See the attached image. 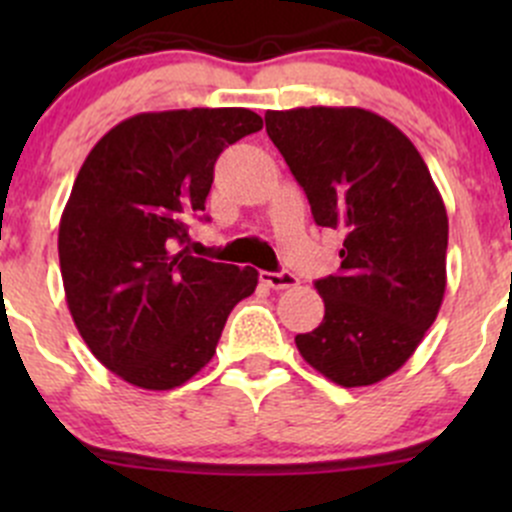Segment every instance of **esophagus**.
<instances>
[{"instance_id": "obj_1", "label": "esophagus", "mask_w": 512, "mask_h": 512, "mask_svg": "<svg viewBox=\"0 0 512 512\" xmlns=\"http://www.w3.org/2000/svg\"><path fill=\"white\" fill-rule=\"evenodd\" d=\"M260 280L265 282L267 287H272V289H289V287H297V277L292 275V272H267V270H262L260 272Z\"/></svg>"}]
</instances>
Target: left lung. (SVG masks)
I'll return each instance as SVG.
<instances>
[{"label":"left lung","mask_w":512,"mask_h":512,"mask_svg":"<svg viewBox=\"0 0 512 512\" xmlns=\"http://www.w3.org/2000/svg\"><path fill=\"white\" fill-rule=\"evenodd\" d=\"M267 136L307 193L314 223L344 235L342 270L299 354L339 386H371L409 361L446 292L448 215L414 143L366 108L265 113Z\"/></svg>","instance_id":"left-lung-1"}]
</instances>
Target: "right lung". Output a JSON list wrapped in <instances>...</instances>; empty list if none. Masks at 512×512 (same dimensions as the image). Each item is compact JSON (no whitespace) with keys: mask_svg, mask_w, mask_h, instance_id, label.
Wrapping results in <instances>:
<instances>
[{"mask_svg":"<svg viewBox=\"0 0 512 512\" xmlns=\"http://www.w3.org/2000/svg\"><path fill=\"white\" fill-rule=\"evenodd\" d=\"M250 108L138 113L91 148L59 223L66 304L86 347L128 384L168 391L213 359L252 267L175 252L203 215L215 160L260 131Z\"/></svg>","mask_w":512,"mask_h":512,"instance_id":"1","label":"right lung"}]
</instances>
